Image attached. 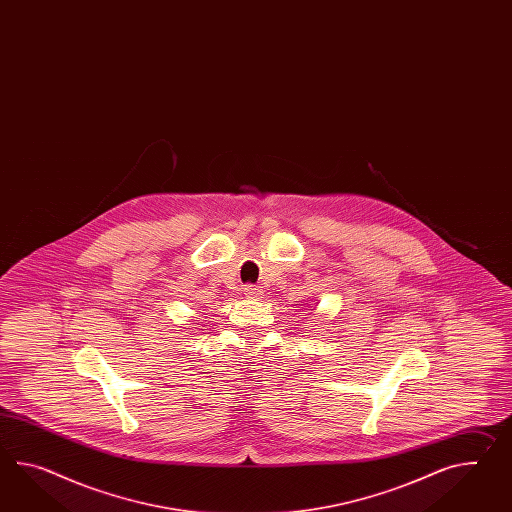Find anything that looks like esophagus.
Instances as JSON below:
<instances>
[{
    "mask_svg": "<svg viewBox=\"0 0 512 512\" xmlns=\"http://www.w3.org/2000/svg\"><path fill=\"white\" fill-rule=\"evenodd\" d=\"M244 296L250 298V300H257V298H261L262 296V288L255 287V285H248V287H244Z\"/></svg>",
    "mask_w": 512,
    "mask_h": 512,
    "instance_id": "34e87169",
    "label": "esophagus"
}]
</instances>
